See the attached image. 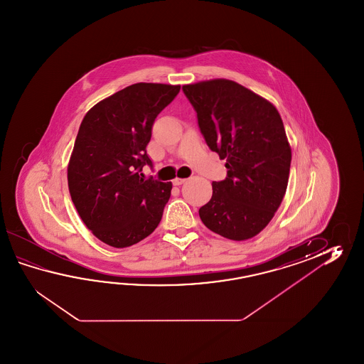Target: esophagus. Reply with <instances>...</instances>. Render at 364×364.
<instances>
[{"instance_id": "1", "label": "esophagus", "mask_w": 364, "mask_h": 364, "mask_svg": "<svg viewBox=\"0 0 364 364\" xmlns=\"http://www.w3.org/2000/svg\"><path fill=\"white\" fill-rule=\"evenodd\" d=\"M185 182H186V178L173 179V185H174V186L182 185V183H185Z\"/></svg>"}]
</instances>
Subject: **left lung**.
<instances>
[{
	"mask_svg": "<svg viewBox=\"0 0 364 364\" xmlns=\"http://www.w3.org/2000/svg\"><path fill=\"white\" fill-rule=\"evenodd\" d=\"M210 151L226 160L228 176L212 183L199 209L203 224L228 240L255 237L287 193L291 149L277 109L228 79L182 87Z\"/></svg>",
	"mask_w": 364,
	"mask_h": 364,
	"instance_id": "obj_1",
	"label": "left lung"
}]
</instances>
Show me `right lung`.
Returning <instances> with one entry per match:
<instances>
[{
  "instance_id": "right-lung-1",
  "label": "right lung",
  "mask_w": 364,
  "mask_h": 364,
  "mask_svg": "<svg viewBox=\"0 0 364 364\" xmlns=\"http://www.w3.org/2000/svg\"><path fill=\"white\" fill-rule=\"evenodd\" d=\"M181 85L136 83L97 102L85 114L68 166L71 200L85 226L116 248L155 230L171 198V182L144 178L152 168L147 144L156 117Z\"/></svg>"
}]
</instances>
